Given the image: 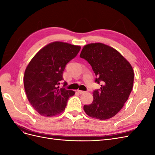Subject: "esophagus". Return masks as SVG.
<instances>
[{
    "instance_id": "esophagus-1",
    "label": "esophagus",
    "mask_w": 155,
    "mask_h": 155,
    "mask_svg": "<svg viewBox=\"0 0 155 155\" xmlns=\"http://www.w3.org/2000/svg\"><path fill=\"white\" fill-rule=\"evenodd\" d=\"M78 92L79 94H83V93H85V91H80V90H78Z\"/></svg>"
}]
</instances>
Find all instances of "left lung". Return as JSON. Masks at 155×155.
<instances>
[{"instance_id": "obj_1", "label": "left lung", "mask_w": 155, "mask_h": 155, "mask_svg": "<svg viewBox=\"0 0 155 155\" xmlns=\"http://www.w3.org/2000/svg\"><path fill=\"white\" fill-rule=\"evenodd\" d=\"M80 58L91 65L95 82L101 83L93 92L91 104L85 105V113L93 118L108 120L122 109L133 87L132 66L119 51L105 44L96 43L84 46Z\"/></svg>"}]
</instances>
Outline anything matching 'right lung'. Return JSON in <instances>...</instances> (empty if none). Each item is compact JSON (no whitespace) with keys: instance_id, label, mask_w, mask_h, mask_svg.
Wrapping results in <instances>:
<instances>
[{"instance_id":"right-lung-1","label":"right lung","mask_w":155,"mask_h":155,"mask_svg":"<svg viewBox=\"0 0 155 155\" xmlns=\"http://www.w3.org/2000/svg\"><path fill=\"white\" fill-rule=\"evenodd\" d=\"M80 46L63 42L51 43L37 52L25 70L24 87L27 98L39 114L58 115L64 110L73 91L60 88L66 64L78 55ZM67 85L64 83L63 87Z\"/></svg>"}]
</instances>
